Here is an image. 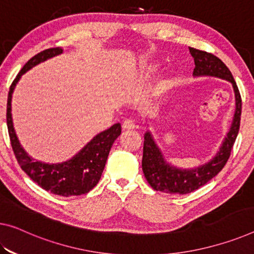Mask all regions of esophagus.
<instances>
[{"mask_svg": "<svg viewBox=\"0 0 254 254\" xmlns=\"http://www.w3.org/2000/svg\"><path fill=\"white\" fill-rule=\"evenodd\" d=\"M124 129H134L135 128V122L132 119H126L123 124Z\"/></svg>", "mask_w": 254, "mask_h": 254, "instance_id": "esophagus-1", "label": "esophagus"}]
</instances>
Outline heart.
Here are the masks:
<instances>
[{
	"mask_svg": "<svg viewBox=\"0 0 254 254\" xmlns=\"http://www.w3.org/2000/svg\"><path fill=\"white\" fill-rule=\"evenodd\" d=\"M158 70V64H151L149 67V72L150 73H153Z\"/></svg>",
	"mask_w": 254,
	"mask_h": 254,
	"instance_id": "heart-1",
	"label": "heart"
}]
</instances>
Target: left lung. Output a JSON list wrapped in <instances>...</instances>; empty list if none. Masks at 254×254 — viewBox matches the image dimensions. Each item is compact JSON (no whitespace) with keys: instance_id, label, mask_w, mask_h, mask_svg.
I'll return each mask as SVG.
<instances>
[{"instance_id":"left-lung-1","label":"left lung","mask_w":254,"mask_h":254,"mask_svg":"<svg viewBox=\"0 0 254 254\" xmlns=\"http://www.w3.org/2000/svg\"><path fill=\"white\" fill-rule=\"evenodd\" d=\"M190 56L194 58V77L210 76L221 78L233 85L235 93V114L231 128L221 143L219 151L204 165L192 169H182L166 161L161 150L157 145L151 131L144 134L142 169L146 181L155 190L168 194H187L200 189L210 179L219 174L229 159L231 151L240 130L242 100L237 85L229 69L219 58L211 53L190 48Z\"/></svg>"}]
</instances>
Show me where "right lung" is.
Returning <instances> with one entry per match:
<instances>
[{"label": "right lung", "mask_w": 254, "mask_h": 254, "mask_svg": "<svg viewBox=\"0 0 254 254\" xmlns=\"http://www.w3.org/2000/svg\"><path fill=\"white\" fill-rule=\"evenodd\" d=\"M62 52L64 50L61 48L48 49L34 56L23 65L10 86L6 104V125L11 146L21 169L48 192L60 196H71L88 193L99 183L112 144L122 134L120 124H115L109 129L94 136L83 149L67 161L46 163L33 159L23 150L15 134L11 114V101L14 87L23 73Z\"/></svg>", "instance_id": "1"}]
</instances>
